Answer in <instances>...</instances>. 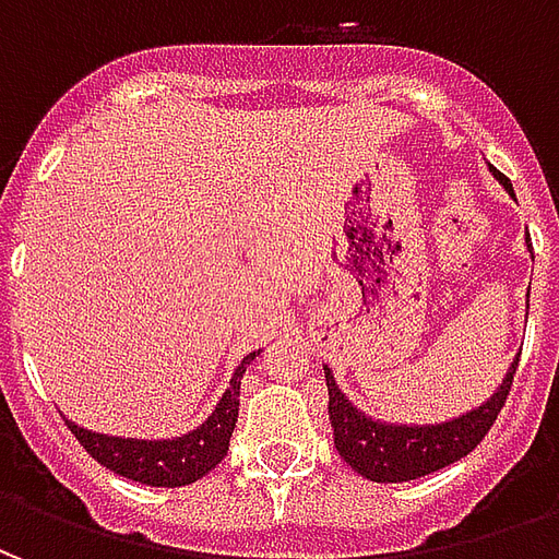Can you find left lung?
I'll return each mask as SVG.
<instances>
[{"label": "left lung", "instance_id": "8db88e82", "mask_svg": "<svg viewBox=\"0 0 559 559\" xmlns=\"http://www.w3.org/2000/svg\"><path fill=\"white\" fill-rule=\"evenodd\" d=\"M493 176L506 185V191H512V185L503 173L493 170ZM518 359L512 362L503 386L493 392L491 401H485L481 407L469 411L467 416H457V419L443 421V425H421V428L419 425H383V421L362 416L350 401L341 395V389L332 380V371L323 368L329 386V421H332V440H335L338 455L359 476L371 481L421 479L428 473L455 464L464 455H469L485 440V433L493 428V421H497L509 392H512Z\"/></svg>", "mask_w": 559, "mask_h": 559}]
</instances>
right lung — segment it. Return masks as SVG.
<instances>
[{"mask_svg": "<svg viewBox=\"0 0 559 559\" xmlns=\"http://www.w3.org/2000/svg\"><path fill=\"white\" fill-rule=\"evenodd\" d=\"M257 353H248L242 365L236 368L230 389L221 395L218 407L212 411L197 431L176 437V440H122V437H107V433H92L68 421L71 433L78 437L80 445L90 452L98 464L114 469L126 479L152 488H179L191 481L203 479L209 469L221 464L227 455L233 428L239 419V386H242L245 365H251Z\"/></svg>", "mask_w": 559, "mask_h": 559, "instance_id": "right-lung-1", "label": "right lung"}]
</instances>
